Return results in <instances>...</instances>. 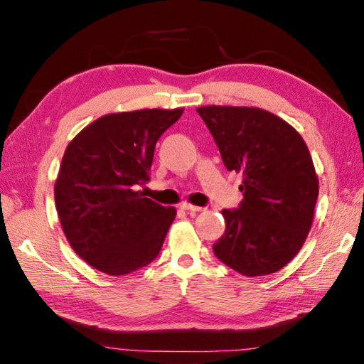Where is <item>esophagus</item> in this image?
I'll use <instances>...</instances> for the list:
<instances>
[{"instance_id": "obj_1", "label": "esophagus", "mask_w": 364, "mask_h": 364, "mask_svg": "<svg viewBox=\"0 0 364 364\" xmlns=\"http://www.w3.org/2000/svg\"><path fill=\"white\" fill-rule=\"evenodd\" d=\"M180 208H181V210H184V212H189V213H197V212L204 210V207L191 205V204H188V202H183V204L180 205Z\"/></svg>"}]
</instances>
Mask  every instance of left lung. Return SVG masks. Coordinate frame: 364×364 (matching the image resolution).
<instances>
[{
	"label": "left lung",
	"instance_id": "left-lung-1",
	"mask_svg": "<svg viewBox=\"0 0 364 364\" xmlns=\"http://www.w3.org/2000/svg\"><path fill=\"white\" fill-rule=\"evenodd\" d=\"M197 114L225 167L244 176L241 204L221 210L226 230L213 254L244 276L276 273L299 254L313 223L318 176L310 151L287 122L268 110L205 106Z\"/></svg>",
	"mask_w": 364,
	"mask_h": 364
}]
</instances>
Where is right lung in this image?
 <instances>
[{
  "label": "right lung",
  "mask_w": 364,
  "mask_h": 364,
  "mask_svg": "<svg viewBox=\"0 0 364 364\" xmlns=\"http://www.w3.org/2000/svg\"><path fill=\"white\" fill-rule=\"evenodd\" d=\"M183 109L109 114L70 141L54 186L67 241L83 260L110 276L156 260L176 210L144 197L159 138Z\"/></svg>",
  "instance_id": "1"
}]
</instances>
